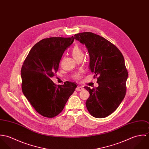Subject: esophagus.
Returning a JSON list of instances; mask_svg holds the SVG:
<instances>
[{"label":"esophagus","mask_w":149,"mask_h":149,"mask_svg":"<svg viewBox=\"0 0 149 149\" xmlns=\"http://www.w3.org/2000/svg\"><path fill=\"white\" fill-rule=\"evenodd\" d=\"M83 89V88L81 87V86H77L76 88V90L77 91H81Z\"/></svg>","instance_id":"34e87169"}]
</instances>
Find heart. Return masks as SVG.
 Returning <instances> with one entry per match:
<instances>
[{
  "label": "heart",
  "mask_w": 149,
  "mask_h": 149,
  "mask_svg": "<svg viewBox=\"0 0 149 149\" xmlns=\"http://www.w3.org/2000/svg\"><path fill=\"white\" fill-rule=\"evenodd\" d=\"M71 53L76 60H77L78 59L81 58H83L84 57V53L83 50L77 45L74 46L72 48L71 50ZM79 75H76L74 76L75 78H79Z\"/></svg>",
  "instance_id": "1"
}]
</instances>
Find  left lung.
<instances>
[{"instance_id": "1", "label": "left lung", "mask_w": 149, "mask_h": 149, "mask_svg": "<svg viewBox=\"0 0 149 149\" xmlns=\"http://www.w3.org/2000/svg\"><path fill=\"white\" fill-rule=\"evenodd\" d=\"M74 38L85 45L89 69L95 73L93 77H97V87H84L90 94L86 107L93 117L106 118L117 109L126 95L128 72L123 56L113 44L93 33H78Z\"/></svg>"}]
</instances>
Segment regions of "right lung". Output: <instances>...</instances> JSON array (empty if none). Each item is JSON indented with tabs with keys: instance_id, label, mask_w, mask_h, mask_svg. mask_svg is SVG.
I'll list each match as a JSON object with an SVG mask.
<instances>
[{
	"instance_id": "right-lung-1",
	"label": "right lung",
	"mask_w": 149,
	"mask_h": 149,
	"mask_svg": "<svg viewBox=\"0 0 149 149\" xmlns=\"http://www.w3.org/2000/svg\"><path fill=\"white\" fill-rule=\"evenodd\" d=\"M73 41V36L43 39L31 48L22 66V92L44 117L53 118L61 112L77 87L69 81L56 85L50 79L58 69L65 50Z\"/></svg>"
}]
</instances>
